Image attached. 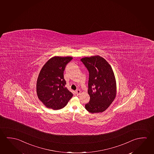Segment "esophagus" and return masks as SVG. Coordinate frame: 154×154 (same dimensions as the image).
Masks as SVG:
<instances>
[{
	"label": "esophagus",
	"mask_w": 154,
	"mask_h": 154,
	"mask_svg": "<svg viewBox=\"0 0 154 154\" xmlns=\"http://www.w3.org/2000/svg\"><path fill=\"white\" fill-rule=\"evenodd\" d=\"M81 94V91L79 90V89H78V90H76V94L77 95L79 96Z\"/></svg>",
	"instance_id": "34e87169"
}]
</instances>
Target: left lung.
<instances>
[{
	"instance_id": "8db88e82",
	"label": "left lung",
	"mask_w": 154,
	"mask_h": 154,
	"mask_svg": "<svg viewBox=\"0 0 154 154\" xmlns=\"http://www.w3.org/2000/svg\"><path fill=\"white\" fill-rule=\"evenodd\" d=\"M89 73L88 93L89 102L86 110L91 113L102 112L112 103L117 95L114 72L110 64L100 56L81 59Z\"/></svg>"
}]
</instances>
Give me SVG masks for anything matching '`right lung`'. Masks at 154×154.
Masks as SVG:
<instances>
[{"label": "right lung", "instance_id": "obj_1", "mask_svg": "<svg viewBox=\"0 0 154 154\" xmlns=\"http://www.w3.org/2000/svg\"><path fill=\"white\" fill-rule=\"evenodd\" d=\"M72 59L71 57L54 56L42 68L37 80V94L48 108L62 109L73 97V94L65 87L63 78L66 65Z\"/></svg>", "mask_w": 154, "mask_h": 154}]
</instances>
